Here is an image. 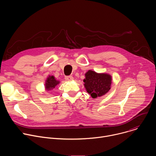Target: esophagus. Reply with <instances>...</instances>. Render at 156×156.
I'll return each instance as SVG.
<instances>
[{
    "label": "esophagus",
    "instance_id": "obj_1",
    "mask_svg": "<svg viewBox=\"0 0 156 156\" xmlns=\"http://www.w3.org/2000/svg\"><path fill=\"white\" fill-rule=\"evenodd\" d=\"M65 80H67V81H71V80H73V77L72 76H65Z\"/></svg>",
    "mask_w": 156,
    "mask_h": 156
}]
</instances>
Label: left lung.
<instances>
[{"label": "left lung", "mask_w": 156, "mask_h": 156, "mask_svg": "<svg viewBox=\"0 0 156 156\" xmlns=\"http://www.w3.org/2000/svg\"><path fill=\"white\" fill-rule=\"evenodd\" d=\"M86 91L95 99L105 95L110 90L112 84V76L107 73H98L88 70L83 80Z\"/></svg>", "instance_id": "8db88e82"}]
</instances>
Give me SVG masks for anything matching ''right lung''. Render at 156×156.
Listing matches in <instances>:
<instances>
[{
	"instance_id": "obj_1",
	"label": "right lung",
	"mask_w": 156,
	"mask_h": 156,
	"mask_svg": "<svg viewBox=\"0 0 156 156\" xmlns=\"http://www.w3.org/2000/svg\"><path fill=\"white\" fill-rule=\"evenodd\" d=\"M60 83V81L56 80L54 76H49L45 83V88L48 91L52 90L55 86Z\"/></svg>"
}]
</instances>
